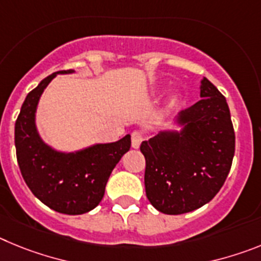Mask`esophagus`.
<instances>
[{
	"instance_id": "34e87169",
	"label": "esophagus",
	"mask_w": 261,
	"mask_h": 261,
	"mask_svg": "<svg viewBox=\"0 0 261 261\" xmlns=\"http://www.w3.org/2000/svg\"><path fill=\"white\" fill-rule=\"evenodd\" d=\"M142 140H144V136H142L141 132H133L132 133V147H135V149H138L140 147V145H141Z\"/></svg>"
}]
</instances>
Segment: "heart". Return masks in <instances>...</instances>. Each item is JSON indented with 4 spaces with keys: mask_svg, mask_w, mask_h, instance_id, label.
Instances as JSON below:
<instances>
[{
    "mask_svg": "<svg viewBox=\"0 0 261 261\" xmlns=\"http://www.w3.org/2000/svg\"><path fill=\"white\" fill-rule=\"evenodd\" d=\"M175 103H176V96H172V98L170 99V102H168V107H172Z\"/></svg>",
    "mask_w": 261,
    "mask_h": 261,
    "instance_id": "b5f03b06",
    "label": "heart"
}]
</instances>
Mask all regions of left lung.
I'll list each match as a JSON object with an SVG mask.
<instances>
[{
    "label": "left lung",
    "instance_id": "left-lung-1",
    "mask_svg": "<svg viewBox=\"0 0 261 261\" xmlns=\"http://www.w3.org/2000/svg\"><path fill=\"white\" fill-rule=\"evenodd\" d=\"M200 99L181 111L177 129L142 141L145 191L156 211L183 214L211 201L225 183L235 151V133L226 98L202 78Z\"/></svg>",
    "mask_w": 261,
    "mask_h": 261
}]
</instances>
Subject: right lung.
Here are the masks:
<instances>
[{"label":"right lung","mask_w":261,"mask_h":261,"mask_svg":"<svg viewBox=\"0 0 261 261\" xmlns=\"http://www.w3.org/2000/svg\"><path fill=\"white\" fill-rule=\"evenodd\" d=\"M70 73L74 70L56 71L27 94L15 121V149L23 179L35 197L59 213L77 216L102 201L111 172L130 149V135L71 153L56 150L43 141L36 128L41 94L57 74Z\"/></svg>","instance_id":"obj_1"}]
</instances>
